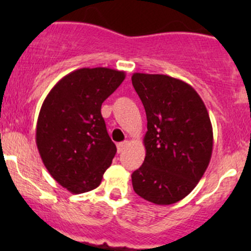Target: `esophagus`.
Listing matches in <instances>:
<instances>
[{
    "instance_id": "1",
    "label": "esophagus",
    "mask_w": 251,
    "mask_h": 251,
    "mask_svg": "<svg viewBox=\"0 0 251 251\" xmlns=\"http://www.w3.org/2000/svg\"><path fill=\"white\" fill-rule=\"evenodd\" d=\"M127 142H120V143L116 144V149H118V153H123L124 151H125V148L127 147Z\"/></svg>"
}]
</instances>
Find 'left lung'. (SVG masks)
<instances>
[{
	"label": "left lung",
	"mask_w": 251,
	"mask_h": 251,
	"mask_svg": "<svg viewBox=\"0 0 251 251\" xmlns=\"http://www.w3.org/2000/svg\"><path fill=\"white\" fill-rule=\"evenodd\" d=\"M147 115L146 158L132 174L133 191L156 205L188 196L203 177L212 154L209 113L197 91L163 74L132 75Z\"/></svg>",
	"instance_id": "8db88e82"
}]
</instances>
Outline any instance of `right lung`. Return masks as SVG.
I'll return each instance as SVG.
<instances>
[{
	"label": "right lung",
	"instance_id": "add662e5",
	"mask_svg": "<svg viewBox=\"0 0 251 251\" xmlns=\"http://www.w3.org/2000/svg\"><path fill=\"white\" fill-rule=\"evenodd\" d=\"M125 76L109 68L77 69L60 78L42 103L37 149L50 176L70 193L97 188L110 166L116 147L100 107Z\"/></svg>",
	"mask_w": 251,
	"mask_h": 251
}]
</instances>
